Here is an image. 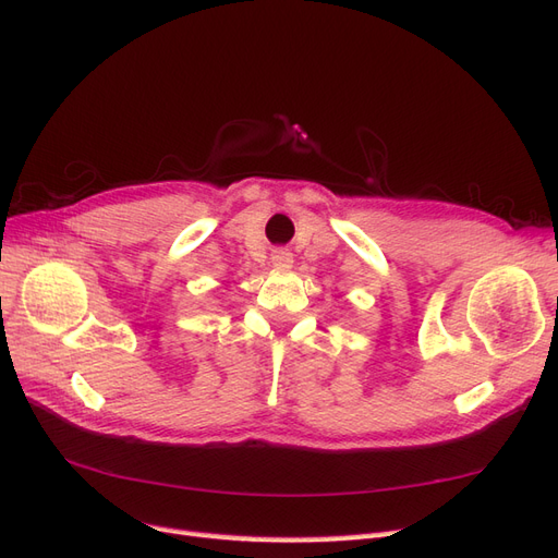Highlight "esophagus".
<instances>
[{
	"label": "esophagus",
	"mask_w": 558,
	"mask_h": 558,
	"mask_svg": "<svg viewBox=\"0 0 558 558\" xmlns=\"http://www.w3.org/2000/svg\"><path fill=\"white\" fill-rule=\"evenodd\" d=\"M272 265L275 267H291V263H293V253L289 251V248H275L272 251Z\"/></svg>",
	"instance_id": "1"
}]
</instances>
